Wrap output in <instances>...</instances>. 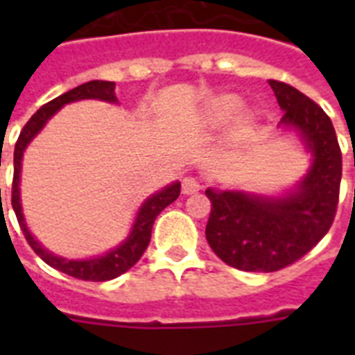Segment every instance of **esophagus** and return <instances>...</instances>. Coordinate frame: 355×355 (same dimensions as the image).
Here are the masks:
<instances>
[{"mask_svg": "<svg viewBox=\"0 0 355 355\" xmlns=\"http://www.w3.org/2000/svg\"><path fill=\"white\" fill-rule=\"evenodd\" d=\"M200 189V182L195 177H186L182 180V193L184 195H193Z\"/></svg>", "mask_w": 355, "mask_h": 355, "instance_id": "esophagus-1", "label": "esophagus"}]
</instances>
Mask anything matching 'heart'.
<instances>
[{
    "instance_id": "1",
    "label": "heart",
    "mask_w": 355,
    "mask_h": 355,
    "mask_svg": "<svg viewBox=\"0 0 355 355\" xmlns=\"http://www.w3.org/2000/svg\"><path fill=\"white\" fill-rule=\"evenodd\" d=\"M237 110H239V101H237L236 97L223 96V97H219V99H216V101L210 105L208 118L216 123L227 121V119H230L236 116Z\"/></svg>"
}]
</instances>
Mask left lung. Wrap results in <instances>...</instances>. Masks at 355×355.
<instances>
[{
    "mask_svg": "<svg viewBox=\"0 0 355 355\" xmlns=\"http://www.w3.org/2000/svg\"><path fill=\"white\" fill-rule=\"evenodd\" d=\"M269 85L284 110L280 125L300 134L313 162L284 197L206 189V239L225 263L247 272L280 270L308 254L330 230L339 202L343 156L331 119L297 88L272 79Z\"/></svg>",
    "mask_w": 355,
    "mask_h": 355,
    "instance_id": "left-lung-1",
    "label": "left lung"
}]
</instances>
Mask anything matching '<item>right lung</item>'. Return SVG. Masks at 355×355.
I'll return each mask as SVG.
<instances>
[{
	"mask_svg": "<svg viewBox=\"0 0 355 355\" xmlns=\"http://www.w3.org/2000/svg\"><path fill=\"white\" fill-rule=\"evenodd\" d=\"M114 88H116V83H110V80H90V83L77 86L73 90L66 92L62 96L55 97L53 101L46 103L38 112L33 114V118L25 123V127L19 132L18 141H16V147H14L12 208L16 217H18L19 228H21V232H24L25 239L31 245V248L47 265H51L53 269L60 270L64 275L79 278V280L107 282L116 278V276L123 275V272H127L141 258V254L145 252V248L149 245L150 230H153V225H155V219L158 217V214L166 206L175 202L178 199V195H180V182H173L171 186H166L158 193L150 195L149 199L145 200L141 208H139L136 221L132 225V230H130L127 239L119 247L112 248L110 252H107L105 256H97V258L66 259L60 258V256H55V254H51L49 250L42 247L40 243L33 237V234L29 232V228H27V225L24 221V214H21V202H19V171H21V158H24L25 147L44 128L47 119L51 118L57 110H60L64 105L80 101V99H99V101L116 103L118 99H116Z\"/></svg>",
	"mask_w": 355,
	"mask_h": 355,
	"instance_id": "add662e5",
	"label": "right lung"
}]
</instances>
